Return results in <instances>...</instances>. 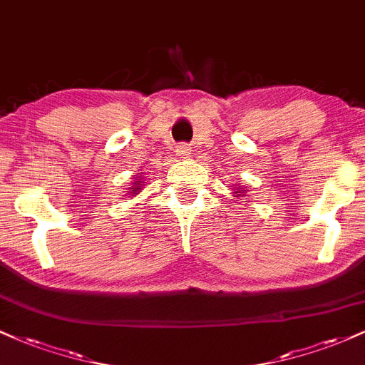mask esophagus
I'll return each mask as SVG.
<instances>
[{
    "label": "esophagus",
    "mask_w": 365,
    "mask_h": 365,
    "mask_svg": "<svg viewBox=\"0 0 365 365\" xmlns=\"http://www.w3.org/2000/svg\"><path fill=\"white\" fill-rule=\"evenodd\" d=\"M175 153H177V156L180 158H188L192 154V149L188 144H180L177 145V149H175Z\"/></svg>",
    "instance_id": "obj_1"
}]
</instances>
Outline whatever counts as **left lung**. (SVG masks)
<instances>
[{
    "label": "left lung",
    "mask_w": 365,
    "mask_h": 365,
    "mask_svg": "<svg viewBox=\"0 0 365 365\" xmlns=\"http://www.w3.org/2000/svg\"><path fill=\"white\" fill-rule=\"evenodd\" d=\"M235 194H237V197H238V195H240V190H237V192H235Z\"/></svg>",
    "instance_id": "1"
}]
</instances>
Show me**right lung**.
Masks as SVG:
<instances>
[{
	"instance_id": "right-lung-1",
	"label": "right lung",
	"mask_w": 365,
	"mask_h": 365,
	"mask_svg": "<svg viewBox=\"0 0 365 365\" xmlns=\"http://www.w3.org/2000/svg\"><path fill=\"white\" fill-rule=\"evenodd\" d=\"M137 180H139V178H137ZM135 183H139V185H142V183H144V182H135ZM140 188H142V187L133 185L132 188H130V194H137V192H140Z\"/></svg>"
}]
</instances>
